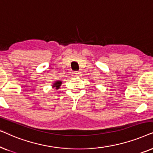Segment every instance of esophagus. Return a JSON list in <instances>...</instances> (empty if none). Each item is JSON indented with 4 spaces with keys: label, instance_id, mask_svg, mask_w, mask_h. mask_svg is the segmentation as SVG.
<instances>
[{
    "label": "esophagus",
    "instance_id": "obj_1",
    "mask_svg": "<svg viewBox=\"0 0 153 153\" xmlns=\"http://www.w3.org/2000/svg\"><path fill=\"white\" fill-rule=\"evenodd\" d=\"M75 75H77V76H80L81 72H80V71H75Z\"/></svg>",
    "mask_w": 153,
    "mask_h": 153
}]
</instances>
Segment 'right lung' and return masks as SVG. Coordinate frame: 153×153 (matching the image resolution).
I'll return each mask as SVG.
<instances>
[{
    "label": "right lung",
    "instance_id": "1",
    "mask_svg": "<svg viewBox=\"0 0 153 153\" xmlns=\"http://www.w3.org/2000/svg\"><path fill=\"white\" fill-rule=\"evenodd\" d=\"M61 85H62V82H61V81H56V82L52 85V87H54V88L59 89Z\"/></svg>",
    "mask_w": 153,
    "mask_h": 153
}]
</instances>
